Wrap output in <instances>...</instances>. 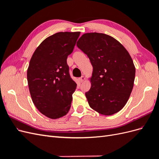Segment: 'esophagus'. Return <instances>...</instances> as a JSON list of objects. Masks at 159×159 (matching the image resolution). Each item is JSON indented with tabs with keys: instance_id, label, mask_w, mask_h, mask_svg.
I'll return each mask as SVG.
<instances>
[{
	"instance_id": "34e87169",
	"label": "esophagus",
	"mask_w": 159,
	"mask_h": 159,
	"mask_svg": "<svg viewBox=\"0 0 159 159\" xmlns=\"http://www.w3.org/2000/svg\"><path fill=\"white\" fill-rule=\"evenodd\" d=\"M79 80H80V82H83V81L85 80V77L82 75V76L81 77V78H79Z\"/></svg>"
}]
</instances>
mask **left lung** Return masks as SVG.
I'll return each instance as SVG.
<instances>
[{
  "label": "left lung",
  "instance_id": "left-lung-1",
  "mask_svg": "<svg viewBox=\"0 0 159 159\" xmlns=\"http://www.w3.org/2000/svg\"><path fill=\"white\" fill-rule=\"evenodd\" d=\"M77 46L88 56L93 66L91 86L85 93L89 106L111 115L125 105L132 91L135 68L123 46L102 33H86Z\"/></svg>",
  "mask_w": 159,
  "mask_h": 159
}]
</instances>
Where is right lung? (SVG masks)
<instances>
[{
    "instance_id": "add662e5",
    "label": "right lung",
    "mask_w": 159,
    "mask_h": 159,
    "mask_svg": "<svg viewBox=\"0 0 159 159\" xmlns=\"http://www.w3.org/2000/svg\"><path fill=\"white\" fill-rule=\"evenodd\" d=\"M80 34V32H61L48 37L30 61L27 80L32 102L50 119L63 117L70 109L77 84L70 77L67 57Z\"/></svg>"
}]
</instances>
